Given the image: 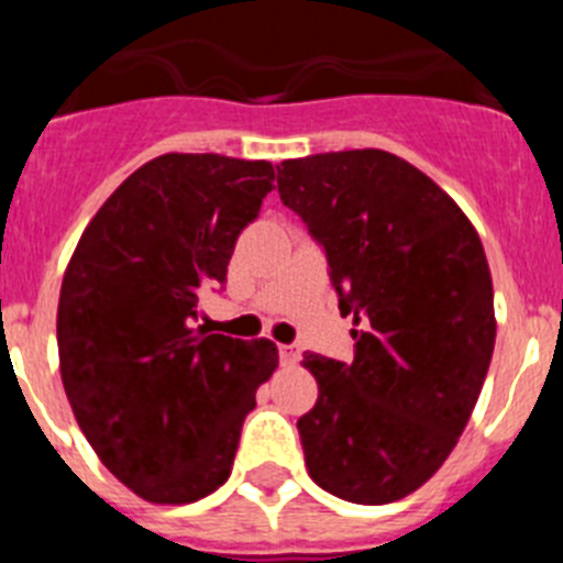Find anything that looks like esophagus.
Wrapping results in <instances>:
<instances>
[{"label":"esophagus","instance_id":"34e87169","mask_svg":"<svg viewBox=\"0 0 563 563\" xmlns=\"http://www.w3.org/2000/svg\"><path fill=\"white\" fill-rule=\"evenodd\" d=\"M298 355H301V352H298V346H292V343H282V346H278V357H282V363H285V366L296 363Z\"/></svg>","mask_w":563,"mask_h":563}]
</instances>
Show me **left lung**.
<instances>
[{"label":"left lung","mask_w":563,"mask_h":563,"mask_svg":"<svg viewBox=\"0 0 563 563\" xmlns=\"http://www.w3.org/2000/svg\"><path fill=\"white\" fill-rule=\"evenodd\" d=\"M278 194L324 245L355 357L307 352L301 420L312 482L355 505L415 494L449 460L496 343L494 282L462 208L383 148L285 161Z\"/></svg>","instance_id":"obj_1"}]
</instances>
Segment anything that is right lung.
Here are the masks:
<instances>
[{
    "label": "right lung",
    "instance_id": "obj_1",
    "mask_svg": "<svg viewBox=\"0 0 563 563\" xmlns=\"http://www.w3.org/2000/svg\"><path fill=\"white\" fill-rule=\"evenodd\" d=\"M273 180L267 161L161 154L98 208L64 271L67 400L98 460L152 505H188L231 476L242 422L278 366L267 338L191 327Z\"/></svg>",
    "mask_w": 563,
    "mask_h": 563
}]
</instances>
